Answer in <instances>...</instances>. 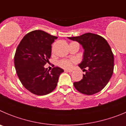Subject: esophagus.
Listing matches in <instances>:
<instances>
[{
  "label": "esophagus",
  "mask_w": 126,
  "mask_h": 126,
  "mask_svg": "<svg viewBox=\"0 0 126 126\" xmlns=\"http://www.w3.org/2000/svg\"><path fill=\"white\" fill-rule=\"evenodd\" d=\"M64 71H65V72H66V73H71V72H72V70H68V69H65L64 70Z\"/></svg>",
  "instance_id": "obj_1"
}]
</instances>
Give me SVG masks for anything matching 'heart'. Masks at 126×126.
<instances>
[{
  "instance_id": "b5f03b06",
  "label": "heart",
  "mask_w": 126,
  "mask_h": 126,
  "mask_svg": "<svg viewBox=\"0 0 126 126\" xmlns=\"http://www.w3.org/2000/svg\"><path fill=\"white\" fill-rule=\"evenodd\" d=\"M72 65H73V62L70 60H61L58 62V65L64 69H70L72 67Z\"/></svg>"
}]
</instances>
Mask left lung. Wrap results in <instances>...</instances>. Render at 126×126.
Here are the masks:
<instances>
[{"label": "left lung", "mask_w": 126, "mask_h": 126, "mask_svg": "<svg viewBox=\"0 0 126 126\" xmlns=\"http://www.w3.org/2000/svg\"><path fill=\"white\" fill-rule=\"evenodd\" d=\"M68 38L78 42L84 49L83 61L78 65L86 74L82 79L74 82L75 88L87 95L100 92L113 72L114 57L110 45L104 38L91 33Z\"/></svg>", "instance_id": "obj_1"}]
</instances>
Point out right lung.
I'll list each match as a JSON object with an SVG mask.
<instances>
[{"instance_id": "obj_1", "label": "right lung", "mask_w": 126, "mask_h": 126, "mask_svg": "<svg viewBox=\"0 0 126 126\" xmlns=\"http://www.w3.org/2000/svg\"><path fill=\"white\" fill-rule=\"evenodd\" d=\"M57 38L42 30H34L26 34L17 46L14 55L16 73L24 88L33 94L45 95L53 92L64 72L59 67L51 71L44 67Z\"/></svg>"}]
</instances>
